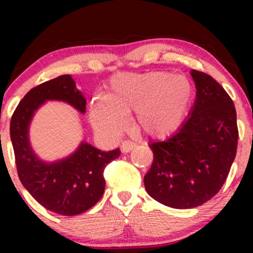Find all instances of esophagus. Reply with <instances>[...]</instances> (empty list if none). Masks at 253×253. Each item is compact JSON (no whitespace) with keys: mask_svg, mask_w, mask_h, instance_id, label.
I'll return each mask as SVG.
<instances>
[{"mask_svg":"<svg viewBox=\"0 0 253 253\" xmlns=\"http://www.w3.org/2000/svg\"><path fill=\"white\" fill-rule=\"evenodd\" d=\"M134 148H136V143L131 142V141H125V142L121 144V150H122V152H124V153L131 152V150H133Z\"/></svg>","mask_w":253,"mask_h":253,"instance_id":"34e87169","label":"esophagus"}]
</instances>
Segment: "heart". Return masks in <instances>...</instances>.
<instances>
[{"label":"heart","mask_w":253,"mask_h":253,"mask_svg":"<svg viewBox=\"0 0 253 253\" xmlns=\"http://www.w3.org/2000/svg\"><path fill=\"white\" fill-rule=\"evenodd\" d=\"M192 93L185 76L165 71L116 73L109 81L106 96L91 99V124L98 131L115 136L126 126V114L136 111L137 129L163 138L182 125Z\"/></svg>","instance_id":"1"}]
</instances>
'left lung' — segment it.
<instances>
[{
  "label": "left lung",
  "mask_w": 253,
  "mask_h": 253,
  "mask_svg": "<svg viewBox=\"0 0 253 253\" xmlns=\"http://www.w3.org/2000/svg\"><path fill=\"white\" fill-rule=\"evenodd\" d=\"M196 100L170 138L149 145L154 159L144 176L148 195L176 209L195 208L219 192L236 155V110L223 86L191 71Z\"/></svg>",
  "instance_id": "8db88e82"
}]
</instances>
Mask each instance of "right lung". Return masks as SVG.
<instances>
[{"label": "right lung", "mask_w": 253, "mask_h": 253, "mask_svg": "<svg viewBox=\"0 0 253 253\" xmlns=\"http://www.w3.org/2000/svg\"><path fill=\"white\" fill-rule=\"evenodd\" d=\"M46 101H62L85 114L86 100L71 75L58 76L30 89L18 104L9 128L18 176L42 207L61 215H77L99 202L105 190L104 169L120 157V149L101 152L82 141L62 159H42L33 149L29 129L34 115Z\"/></svg>", "instance_id": "add662e5"}]
</instances>
